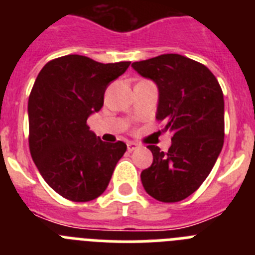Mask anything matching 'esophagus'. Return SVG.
I'll return each instance as SVG.
<instances>
[{
  "label": "esophagus",
  "mask_w": 255,
  "mask_h": 255,
  "mask_svg": "<svg viewBox=\"0 0 255 255\" xmlns=\"http://www.w3.org/2000/svg\"><path fill=\"white\" fill-rule=\"evenodd\" d=\"M138 148H139V145L136 143H132V141L128 143V150H129V152H132V150L138 149Z\"/></svg>",
  "instance_id": "34e87169"
}]
</instances>
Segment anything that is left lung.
<instances>
[{"mask_svg":"<svg viewBox=\"0 0 255 255\" xmlns=\"http://www.w3.org/2000/svg\"><path fill=\"white\" fill-rule=\"evenodd\" d=\"M131 66L155 83V119L173 134L166 153L155 145L147 147L153 163L141 171V184L159 202H180L203 184L222 150L224 93L208 67L185 56L167 53Z\"/></svg>","mask_w":255,"mask_h":255,"instance_id":"8db88e82","label":"left lung"}]
</instances>
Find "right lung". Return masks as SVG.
<instances>
[{"label":"right lung","mask_w":255,"mask_h":255,"mask_svg":"<svg viewBox=\"0 0 255 255\" xmlns=\"http://www.w3.org/2000/svg\"><path fill=\"white\" fill-rule=\"evenodd\" d=\"M129 66V61L101 64L67 55L38 74L28 102L29 148L42 177L61 197L89 202L107 189L126 144L102 141L87 120L102 108L110 83Z\"/></svg>","instance_id":"right-lung-1"}]
</instances>
